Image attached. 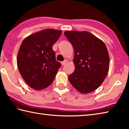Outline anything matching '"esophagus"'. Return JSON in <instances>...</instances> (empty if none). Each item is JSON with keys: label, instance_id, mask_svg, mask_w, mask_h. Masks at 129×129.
<instances>
[{"label": "esophagus", "instance_id": "esophagus-1", "mask_svg": "<svg viewBox=\"0 0 129 129\" xmlns=\"http://www.w3.org/2000/svg\"><path fill=\"white\" fill-rule=\"evenodd\" d=\"M67 62H68V61H67V60H64V61L61 62V64H62V66H64V65H65L67 64Z\"/></svg>", "mask_w": 129, "mask_h": 129}]
</instances>
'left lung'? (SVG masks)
Wrapping results in <instances>:
<instances>
[{"instance_id":"8db88e82","label":"left lung","mask_w":129,"mask_h":129,"mask_svg":"<svg viewBox=\"0 0 129 129\" xmlns=\"http://www.w3.org/2000/svg\"><path fill=\"white\" fill-rule=\"evenodd\" d=\"M65 36L74 50L75 70L68 78L78 91L88 93L102 84L109 70L107 47L101 40L87 31H66Z\"/></svg>"}]
</instances>
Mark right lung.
Masks as SVG:
<instances>
[{
	"instance_id": "obj_1",
	"label": "right lung",
	"mask_w": 129,
	"mask_h": 129,
	"mask_svg": "<svg viewBox=\"0 0 129 129\" xmlns=\"http://www.w3.org/2000/svg\"><path fill=\"white\" fill-rule=\"evenodd\" d=\"M61 31L46 29L26 37L20 46L17 65L20 74L30 87L45 89L51 84L59 68L52 46Z\"/></svg>"
}]
</instances>
